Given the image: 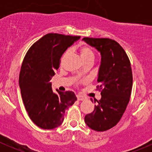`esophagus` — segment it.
<instances>
[{
    "label": "esophagus",
    "mask_w": 152,
    "mask_h": 152,
    "mask_svg": "<svg viewBox=\"0 0 152 152\" xmlns=\"http://www.w3.org/2000/svg\"><path fill=\"white\" fill-rule=\"evenodd\" d=\"M85 99V96H81V95H78L77 96V100L78 101H83Z\"/></svg>",
    "instance_id": "1"
}]
</instances>
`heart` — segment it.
<instances>
[{"label": "heart", "instance_id": "heart-1", "mask_svg": "<svg viewBox=\"0 0 152 152\" xmlns=\"http://www.w3.org/2000/svg\"><path fill=\"white\" fill-rule=\"evenodd\" d=\"M67 50L63 54L62 57V61L63 59V58L65 57V55L67 54ZM79 54H80L81 58H82L83 62H93L95 60V58H96V54H95L94 51L93 50V49L90 48L89 46L87 45H83V46L80 47L79 49Z\"/></svg>", "mask_w": 152, "mask_h": 152}]
</instances>
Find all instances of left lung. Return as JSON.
I'll list each match as a JSON object with an SVG mask.
<instances>
[{
	"label": "left lung",
	"instance_id": "left-lung-1",
	"mask_svg": "<svg viewBox=\"0 0 152 152\" xmlns=\"http://www.w3.org/2000/svg\"><path fill=\"white\" fill-rule=\"evenodd\" d=\"M83 40L102 56L96 87L102 99L96 100L94 110L86 115L85 121L92 129L104 132L120 121L129 102L133 80L131 63L123 48L114 39L84 37Z\"/></svg>",
	"mask_w": 152,
	"mask_h": 152
}]
</instances>
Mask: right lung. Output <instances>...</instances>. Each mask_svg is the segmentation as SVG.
Here are the masks:
<instances>
[{
  "instance_id": "right-lung-1",
  "label": "right lung",
  "mask_w": 152,
  "mask_h": 152,
  "mask_svg": "<svg viewBox=\"0 0 152 152\" xmlns=\"http://www.w3.org/2000/svg\"><path fill=\"white\" fill-rule=\"evenodd\" d=\"M79 38L47 34L30 47L24 57L19 76L21 96L29 118L39 128L60 126L65 110L76 101L72 91L53 93L50 80L59 67L62 55Z\"/></svg>"
}]
</instances>
